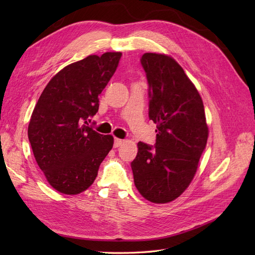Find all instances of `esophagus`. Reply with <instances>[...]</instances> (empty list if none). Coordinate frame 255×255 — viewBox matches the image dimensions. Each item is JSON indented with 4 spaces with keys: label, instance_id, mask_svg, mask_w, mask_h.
Masks as SVG:
<instances>
[{
    "label": "esophagus",
    "instance_id": "34e87169",
    "mask_svg": "<svg viewBox=\"0 0 255 255\" xmlns=\"http://www.w3.org/2000/svg\"><path fill=\"white\" fill-rule=\"evenodd\" d=\"M123 142H124V140L115 138V140H114V148H118L119 145L123 144Z\"/></svg>",
    "mask_w": 255,
    "mask_h": 255
}]
</instances>
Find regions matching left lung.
<instances>
[{"instance_id":"obj_1","label":"left lung","mask_w":255,"mask_h":255,"mask_svg":"<svg viewBox=\"0 0 255 255\" xmlns=\"http://www.w3.org/2000/svg\"><path fill=\"white\" fill-rule=\"evenodd\" d=\"M149 85V118L156 124L153 145L138 142L131 162L139 193L155 204L177 198L191 184L208 138L204 104L198 91L170 56L141 57Z\"/></svg>"}]
</instances>
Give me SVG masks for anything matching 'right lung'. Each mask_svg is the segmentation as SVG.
<instances>
[{"label": "right lung", "mask_w": 255, "mask_h": 255, "mask_svg": "<svg viewBox=\"0 0 255 255\" xmlns=\"http://www.w3.org/2000/svg\"><path fill=\"white\" fill-rule=\"evenodd\" d=\"M121 57V52H105L69 64L37 102L28 139L38 166L58 192L77 195L88 189L113 148V136L96 132L90 123Z\"/></svg>", "instance_id": "1"}]
</instances>
